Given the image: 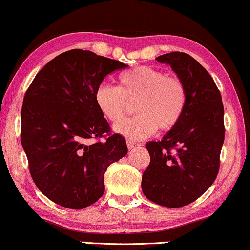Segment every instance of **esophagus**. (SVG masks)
Instances as JSON below:
<instances>
[{
    "instance_id": "34e87169",
    "label": "esophagus",
    "mask_w": 250,
    "mask_h": 250,
    "mask_svg": "<svg viewBox=\"0 0 250 250\" xmlns=\"http://www.w3.org/2000/svg\"><path fill=\"white\" fill-rule=\"evenodd\" d=\"M141 146V143H138V142H134V141H127V148L129 150L138 148V146Z\"/></svg>"
}]
</instances>
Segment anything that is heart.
I'll return each instance as SVG.
<instances>
[{
  "label": "heart",
  "instance_id": "b5f03b06",
  "mask_svg": "<svg viewBox=\"0 0 250 250\" xmlns=\"http://www.w3.org/2000/svg\"><path fill=\"white\" fill-rule=\"evenodd\" d=\"M117 87L102 84L95 91V104L108 121L117 123L135 104L136 116L115 125L127 139L152 135L158 127L169 131L179 124L186 110L188 91L179 76L149 66H139L119 75Z\"/></svg>",
  "mask_w": 250,
  "mask_h": 250
}]
</instances>
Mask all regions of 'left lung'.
I'll list each match as a JSON object with an SVG mask.
<instances>
[{
    "label": "left lung",
    "instance_id": "8db88e82",
    "mask_svg": "<svg viewBox=\"0 0 250 250\" xmlns=\"http://www.w3.org/2000/svg\"><path fill=\"white\" fill-rule=\"evenodd\" d=\"M169 64L188 91L186 110L160 141L146 145L150 164L142 191L160 206L177 208L197 200L216 179L224 142V108L209 73L189 54L170 52L156 58Z\"/></svg>",
    "mask_w": 250,
    "mask_h": 250
}]
</instances>
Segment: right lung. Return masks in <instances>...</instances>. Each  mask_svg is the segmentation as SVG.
Here are the masks:
<instances>
[{"label": "right lung", "mask_w": 250, "mask_h": 250, "mask_svg": "<svg viewBox=\"0 0 250 250\" xmlns=\"http://www.w3.org/2000/svg\"><path fill=\"white\" fill-rule=\"evenodd\" d=\"M126 67L74 49L47 62L27 88L20 139L34 183L53 203L71 209L94 204L108 166L127 153L94 99L104 77ZM91 138L97 141L88 144Z\"/></svg>", "instance_id": "1"}]
</instances>
